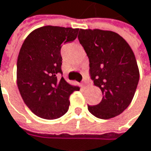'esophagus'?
<instances>
[{
    "instance_id": "esophagus-1",
    "label": "esophagus",
    "mask_w": 151,
    "mask_h": 151,
    "mask_svg": "<svg viewBox=\"0 0 151 151\" xmlns=\"http://www.w3.org/2000/svg\"><path fill=\"white\" fill-rule=\"evenodd\" d=\"M87 84H88V81H86V80H83V81H81V85H82L83 87L87 86Z\"/></svg>"
}]
</instances>
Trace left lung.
<instances>
[{
    "label": "left lung",
    "mask_w": 151,
    "mask_h": 151,
    "mask_svg": "<svg viewBox=\"0 0 151 151\" xmlns=\"http://www.w3.org/2000/svg\"><path fill=\"white\" fill-rule=\"evenodd\" d=\"M78 39L89 58L91 79L103 93L101 102L88 105V110L105 120L122 114L131 104L139 80L132 48L109 30L80 29Z\"/></svg>",
    "instance_id": "8db88e82"
}]
</instances>
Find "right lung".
Returning <instances> with one entry per match:
<instances>
[{
    "label": "right lung",
    "instance_id": "1",
    "mask_svg": "<svg viewBox=\"0 0 151 151\" xmlns=\"http://www.w3.org/2000/svg\"><path fill=\"white\" fill-rule=\"evenodd\" d=\"M79 29L43 26L33 30L23 43L17 62V84L28 108L37 116L53 120L68 111L69 98L80 87L58 74L63 43L73 42Z\"/></svg>",
    "mask_w": 151,
    "mask_h": 151
}]
</instances>
